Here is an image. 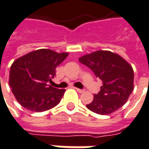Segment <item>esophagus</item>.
Wrapping results in <instances>:
<instances>
[{"mask_svg":"<svg viewBox=\"0 0 149 149\" xmlns=\"http://www.w3.org/2000/svg\"><path fill=\"white\" fill-rule=\"evenodd\" d=\"M75 90H76V91H77L78 93H84V91H85L84 89H80V88H76V87H75Z\"/></svg>","mask_w":149,"mask_h":149,"instance_id":"34e87169","label":"esophagus"}]
</instances>
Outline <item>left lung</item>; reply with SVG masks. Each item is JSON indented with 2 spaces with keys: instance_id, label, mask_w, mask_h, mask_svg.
<instances>
[{
  "instance_id": "8db88e82",
  "label": "left lung",
  "mask_w": 149,
  "mask_h": 149,
  "mask_svg": "<svg viewBox=\"0 0 149 149\" xmlns=\"http://www.w3.org/2000/svg\"><path fill=\"white\" fill-rule=\"evenodd\" d=\"M79 61L103 82L93 102L86 104L87 109L97 114L108 115L126 103L133 91L134 72L123 58L111 51L98 50L81 56Z\"/></svg>"
}]
</instances>
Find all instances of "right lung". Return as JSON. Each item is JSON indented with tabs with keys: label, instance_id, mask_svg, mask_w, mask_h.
Segmentation results:
<instances>
[{
	"label": "right lung",
	"instance_id": "add662e5",
	"mask_svg": "<svg viewBox=\"0 0 149 149\" xmlns=\"http://www.w3.org/2000/svg\"><path fill=\"white\" fill-rule=\"evenodd\" d=\"M68 55L40 49L15 60L10 68L9 86L17 101L36 112L58 104L65 89L53 87L49 83L56 75V67Z\"/></svg>",
	"mask_w": 149,
	"mask_h": 149
}]
</instances>
